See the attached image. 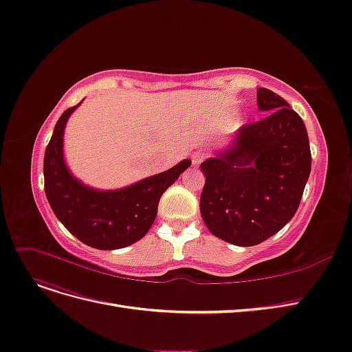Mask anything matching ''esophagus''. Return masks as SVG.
Returning a JSON list of instances; mask_svg holds the SVG:
<instances>
[{
    "mask_svg": "<svg viewBox=\"0 0 352 352\" xmlns=\"http://www.w3.org/2000/svg\"><path fill=\"white\" fill-rule=\"evenodd\" d=\"M205 159H207V154H205L204 151L193 153V154H192V164H193V166H199Z\"/></svg>",
    "mask_w": 352,
    "mask_h": 352,
    "instance_id": "34e87169",
    "label": "esophagus"
}]
</instances>
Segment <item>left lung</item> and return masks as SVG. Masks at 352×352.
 I'll return each instance as SVG.
<instances>
[{"instance_id":"1","label":"left lung","mask_w":352,"mask_h":352,"mask_svg":"<svg viewBox=\"0 0 352 352\" xmlns=\"http://www.w3.org/2000/svg\"><path fill=\"white\" fill-rule=\"evenodd\" d=\"M258 107L270 114L241 126L228 148L201 164L199 208L210 232L236 246L270 239L294 217L311 170L302 119L268 89Z\"/></svg>"}]
</instances>
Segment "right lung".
<instances>
[{"label":"right lung","instance_id":"1","mask_svg":"<svg viewBox=\"0 0 352 352\" xmlns=\"http://www.w3.org/2000/svg\"><path fill=\"white\" fill-rule=\"evenodd\" d=\"M69 107L60 115L43 160L45 193L54 214L84 245L113 250L135 243L148 233L166 189L190 166L184 160L168 170L116 190H98L82 185L64 162V129Z\"/></svg>","mask_w":352,"mask_h":352}]
</instances>
